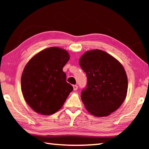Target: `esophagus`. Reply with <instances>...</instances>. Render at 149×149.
<instances>
[{"label":"esophagus","instance_id":"34e87169","mask_svg":"<svg viewBox=\"0 0 149 149\" xmlns=\"http://www.w3.org/2000/svg\"><path fill=\"white\" fill-rule=\"evenodd\" d=\"M73 88H74V91H76L78 87H77V85H73Z\"/></svg>","mask_w":149,"mask_h":149}]
</instances>
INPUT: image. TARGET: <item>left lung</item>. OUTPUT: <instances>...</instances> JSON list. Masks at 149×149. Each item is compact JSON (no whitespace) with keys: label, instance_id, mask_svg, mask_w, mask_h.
I'll use <instances>...</instances> for the list:
<instances>
[{"label":"left lung","instance_id":"1","mask_svg":"<svg viewBox=\"0 0 149 149\" xmlns=\"http://www.w3.org/2000/svg\"><path fill=\"white\" fill-rule=\"evenodd\" d=\"M79 63L87 77V87L81 95L85 108L95 116H109L119 108L127 95V77L123 65L98 49L85 52Z\"/></svg>","mask_w":149,"mask_h":149}]
</instances>
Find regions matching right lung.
I'll return each mask as SVG.
<instances>
[{"label":"right lung","instance_id":"1","mask_svg":"<svg viewBox=\"0 0 149 149\" xmlns=\"http://www.w3.org/2000/svg\"><path fill=\"white\" fill-rule=\"evenodd\" d=\"M69 59L66 50L54 47L39 52L27 62L22 75V91L35 112L51 115L62 108L73 91L63 72Z\"/></svg>","mask_w":149,"mask_h":149}]
</instances>
